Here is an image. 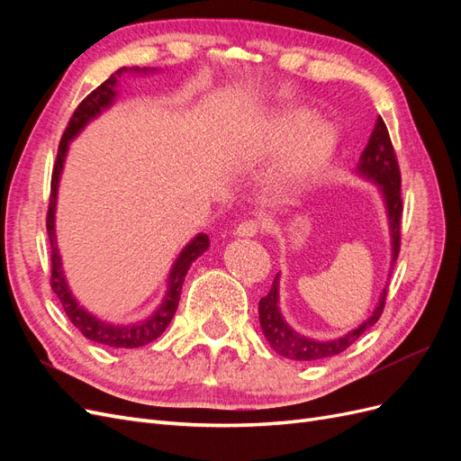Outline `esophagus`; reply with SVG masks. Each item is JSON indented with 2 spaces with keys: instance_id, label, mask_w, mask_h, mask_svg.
<instances>
[{
  "instance_id": "34e87169",
  "label": "esophagus",
  "mask_w": 461,
  "mask_h": 461,
  "mask_svg": "<svg viewBox=\"0 0 461 461\" xmlns=\"http://www.w3.org/2000/svg\"><path fill=\"white\" fill-rule=\"evenodd\" d=\"M259 232V222L258 221H244L240 225H236L234 229V236H242V239H252Z\"/></svg>"
}]
</instances>
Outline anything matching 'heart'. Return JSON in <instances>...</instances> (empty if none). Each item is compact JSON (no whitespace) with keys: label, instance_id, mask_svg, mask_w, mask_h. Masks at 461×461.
Segmentation results:
<instances>
[{"label":"heart","instance_id":"obj_1","mask_svg":"<svg viewBox=\"0 0 461 461\" xmlns=\"http://www.w3.org/2000/svg\"><path fill=\"white\" fill-rule=\"evenodd\" d=\"M310 121L312 115L305 109H283L263 121L249 138L246 151L256 161H269L293 144L273 175L271 196L275 202H292L308 190L337 148V131L329 122H313L303 133Z\"/></svg>","mask_w":461,"mask_h":461}]
</instances>
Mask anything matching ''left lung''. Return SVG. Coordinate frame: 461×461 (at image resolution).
<instances>
[{
    "label": "left lung",
    "instance_id": "obj_1",
    "mask_svg": "<svg viewBox=\"0 0 461 461\" xmlns=\"http://www.w3.org/2000/svg\"><path fill=\"white\" fill-rule=\"evenodd\" d=\"M356 173L364 176L369 183L379 186V192L384 202L386 219H388V232H390V246H393V254H390V271H393L394 263L400 254V221H402V198H400V167L396 161V153L390 142V136L386 131L384 121L379 117L375 122V129L369 136V142L359 156V163L356 167ZM275 276L273 286L267 296L259 300V325L265 334V339L269 340L271 348L281 354L283 357L296 359V361H319L325 357H332L346 348H350L361 334H364L369 327H373L379 321L384 300H386V286L381 292L379 303L373 310V313L361 323L359 327L352 329L350 332L342 334L339 339L332 340H315L292 329L283 313L278 308V278ZM390 276V273H388Z\"/></svg>",
    "mask_w": 461,
    "mask_h": 461
}]
</instances>
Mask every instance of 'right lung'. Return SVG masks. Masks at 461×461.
<instances>
[{"instance_id":"right-lung-1","label":"right lung","mask_w":461,"mask_h":461,"mask_svg":"<svg viewBox=\"0 0 461 461\" xmlns=\"http://www.w3.org/2000/svg\"><path fill=\"white\" fill-rule=\"evenodd\" d=\"M153 71H156V68L122 67V68H119V71L111 75L104 82V85L97 86L92 94H88L85 100L80 102V105L75 109V113L63 132L59 149H58V159H55L53 175H51V194H50V209H48V221H46L50 244H51V290L58 294L67 317L71 319V323L82 334H85L88 340H92L95 344H102V346H109V348H140L144 344H149L156 339H159L163 330L167 329V325L171 323V319L178 308L180 290H183V283H185V276L190 269V265L209 248L207 234L200 232L194 236V239L183 248V252L176 256V259L173 263V267L169 271V278H167V292L163 296V302L159 303V308L149 317H146L142 321H136V323H127V325L111 323V321H104L100 317H95L94 313L82 308L78 300L73 296L71 288H68V285H67L59 248H58V236H55V205H58V190H59V180H61L68 144H71V140H75V138L82 132V129H85L92 119L102 115V111L113 105L115 97H117L119 78L122 77V73H144L146 75V73H153Z\"/></svg>"}]
</instances>
